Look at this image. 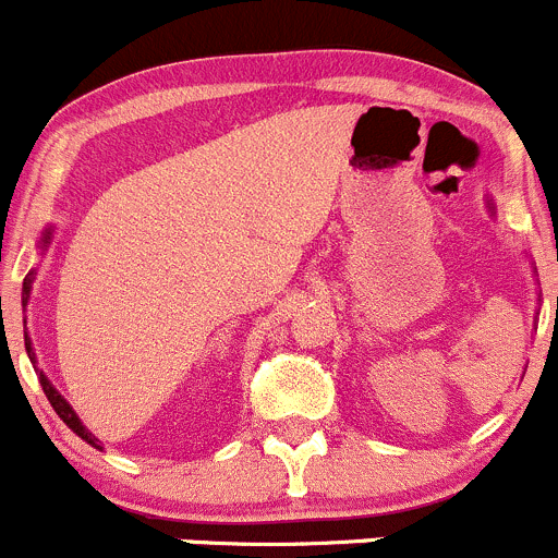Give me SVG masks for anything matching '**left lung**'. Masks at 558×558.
Here are the masks:
<instances>
[{
	"label": "left lung",
	"mask_w": 558,
	"mask_h": 558,
	"mask_svg": "<svg viewBox=\"0 0 558 558\" xmlns=\"http://www.w3.org/2000/svg\"><path fill=\"white\" fill-rule=\"evenodd\" d=\"M488 208H490V214H494V203H488Z\"/></svg>",
	"instance_id": "1"
}]
</instances>
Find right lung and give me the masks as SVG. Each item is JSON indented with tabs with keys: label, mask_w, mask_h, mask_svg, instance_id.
<instances>
[{
	"label": "right lung",
	"mask_w": 558,
	"mask_h": 558,
	"mask_svg": "<svg viewBox=\"0 0 558 558\" xmlns=\"http://www.w3.org/2000/svg\"><path fill=\"white\" fill-rule=\"evenodd\" d=\"M51 233H53V228H46V233H43V239H40V250H43V252H46V250H48V244H51ZM32 281H35V271H29V274H26V279H24V292H21V306H26V301H29ZM24 323H26V319H24ZM24 344H26V352H29L32 363H35V352H32V339H29V336H24ZM37 374H40L43 393L48 396V401H51V407H53V410H57V415L62 417V421L68 423V426L73 428V432L78 434L81 439H84V442H89L92 448L102 450V445H99V439L94 437V434L89 432V428L84 426V423H81V417L75 415V410H73V407L68 404V399H64V396L59 393L57 388H53V385H51V379H48L46 374H43V372H37Z\"/></svg>",
	"instance_id": "right-lung-1"
}]
</instances>
